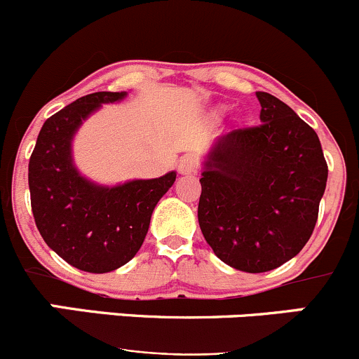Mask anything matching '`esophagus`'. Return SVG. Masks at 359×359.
Returning <instances> with one entry per match:
<instances>
[{
  "instance_id": "esophagus-1",
  "label": "esophagus",
  "mask_w": 359,
  "mask_h": 359,
  "mask_svg": "<svg viewBox=\"0 0 359 359\" xmlns=\"http://www.w3.org/2000/svg\"><path fill=\"white\" fill-rule=\"evenodd\" d=\"M180 175H195L198 171V161L194 155H184L178 162Z\"/></svg>"
}]
</instances>
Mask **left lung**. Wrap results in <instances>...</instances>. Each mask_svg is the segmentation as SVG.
<instances>
[{"mask_svg":"<svg viewBox=\"0 0 359 359\" xmlns=\"http://www.w3.org/2000/svg\"><path fill=\"white\" fill-rule=\"evenodd\" d=\"M261 124L221 136L207 155L198 224L231 268L264 273L311 236L328 165L315 129L287 103L257 91Z\"/></svg>","mask_w":359,"mask_h":359,"instance_id":"left-lung-1","label":"left lung"}]
</instances>
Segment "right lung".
I'll return each instance as SVG.
<instances>
[{
  "label": "right lung",
  "mask_w": 359,
  "mask_h": 359,
  "mask_svg": "<svg viewBox=\"0 0 359 359\" xmlns=\"http://www.w3.org/2000/svg\"><path fill=\"white\" fill-rule=\"evenodd\" d=\"M124 97V91H98L53 114L29 161L31 207L39 233L62 259L88 273L114 271L136 256L155 205L176 180L171 171L155 180L100 187L77 172L70 150L77 128L102 103Z\"/></svg>",
  "instance_id": "add662e5"
}]
</instances>
